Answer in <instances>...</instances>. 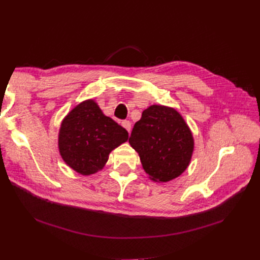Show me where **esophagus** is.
I'll return each instance as SVG.
<instances>
[{
    "label": "esophagus",
    "mask_w": 260,
    "mask_h": 260,
    "mask_svg": "<svg viewBox=\"0 0 260 260\" xmlns=\"http://www.w3.org/2000/svg\"><path fill=\"white\" fill-rule=\"evenodd\" d=\"M121 126H123L124 128L129 133V131H131V121L129 120H123V121H121Z\"/></svg>",
    "instance_id": "1"
}]
</instances>
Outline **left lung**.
Segmentation results:
<instances>
[{"label":"left lung","mask_w":260,"mask_h":260,"mask_svg":"<svg viewBox=\"0 0 260 260\" xmlns=\"http://www.w3.org/2000/svg\"><path fill=\"white\" fill-rule=\"evenodd\" d=\"M148 178L165 183L190 165L194 139L183 116L173 107L151 105L142 113L129 137Z\"/></svg>","instance_id":"8db88e82"}]
</instances>
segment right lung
Wrapping results in <instances>:
<instances>
[{"instance_id":"obj_1","label":"right lung","mask_w":260,"mask_h":260,"mask_svg":"<svg viewBox=\"0 0 260 260\" xmlns=\"http://www.w3.org/2000/svg\"><path fill=\"white\" fill-rule=\"evenodd\" d=\"M127 141V131L105 115L93 99H86L62 119L58 148L69 168L91 175L103 170L109 153Z\"/></svg>"}]
</instances>
